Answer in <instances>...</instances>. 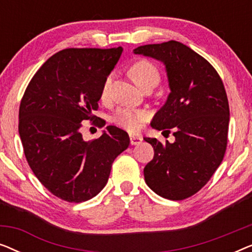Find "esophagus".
<instances>
[{
  "instance_id": "1",
  "label": "esophagus",
  "mask_w": 252,
  "mask_h": 252,
  "mask_svg": "<svg viewBox=\"0 0 252 252\" xmlns=\"http://www.w3.org/2000/svg\"><path fill=\"white\" fill-rule=\"evenodd\" d=\"M129 140H130V144H132V146H136V144L141 143V141H142V136L134 135V134H130Z\"/></svg>"
}]
</instances>
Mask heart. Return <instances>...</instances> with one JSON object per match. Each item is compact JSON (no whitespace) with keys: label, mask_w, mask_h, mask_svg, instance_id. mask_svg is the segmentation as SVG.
I'll return each mask as SVG.
<instances>
[{"label":"heart","mask_w":252,"mask_h":252,"mask_svg":"<svg viewBox=\"0 0 252 252\" xmlns=\"http://www.w3.org/2000/svg\"><path fill=\"white\" fill-rule=\"evenodd\" d=\"M130 75L134 81L140 86L141 88L148 84L157 85L159 82L160 74L158 68L153 63L148 61H139L134 63L130 67ZM113 74H109L102 86L101 97L106 99L109 96L110 88H111ZM149 118V113L142 109H132V108H120L112 116V122L117 126L125 128L128 132H137L142 124Z\"/></svg>","instance_id":"obj_1"}]
</instances>
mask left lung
<instances>
[{
  "mask_svg": "<svg viewBox=\"0 0 252 252\" xmlns=\"http://www.w3.org/2000/svg\"><path fill=\"white\" fill-rule=\"evenodd\" d=\"M134 54L163 62L171 93L154 116L151 127L170 133L175 141L154 147L144 180L161 197L180 201L208 184L221 164L227 147L229 105L218 72L201 55L178 41L146 44Z\"/></svg>",
  "mask_w": 252,
  "mask_h": 252,
  "instance_id": "8db88e82",
  "label": "left lung"
}]
</instances>
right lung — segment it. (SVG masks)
<instances>
[{
	"mask_svg": "<svg viewBox=\"0 0 252 252\" xmlns=\"http://www.w3.org/2000/svg\"><path fill=\"white\" fill-rule=\"evenodd\" d=\"M123 48H70L53 55L30 81L19 106L24 154L39 181L58 198L88 201L108 182L113 160L129 146L125 130L108 126L85 141L80 128L95 120L102 86ZM93 124L105 125L98 119Z\"/></svg>",
	"mask_w": 252,
	"mask_h": 252,
	"instance_id": "obj_1",
	"label": "right lung"
}]
</instances>
